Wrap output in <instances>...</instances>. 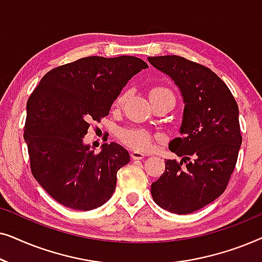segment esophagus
<instances>
[{
	"instance_id": "esophagus-1",
	"label": "esophagus",
	"mask_w": 262,
	"mask_h": 262,
	"mask_svg": "<svg viewBox=\"0 0 262 262\" xmlns=\"http://www.w3.org/2000/svg\"><path fill=\"white\" fill-rule=\"evenodd\" d=\"M132 160H143L145 157V154L139 151H131Z\"/></svg>"
}]
</instances>
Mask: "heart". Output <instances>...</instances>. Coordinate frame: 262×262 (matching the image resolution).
I'll return each mask as SVG.
<instances>
[{"instance_id": "b5f03b06", "label": "heart", "mask_w": 262, "mask_h": 262, "mask_svg": "<svg viewBox=\"0 0 262 262\" xmlns=\"http://www.w3.org/2000/svg\"><path fill=\"white\" fill-rule=\"evenodd\" d=\"M127 93L124 92L118 96L116 103L117 105H121L126 99ZM160 98H173L174 95L169 89L162 85H156L150 91V99L155 100ZM119 138L120 141L125 143V144L130 146L132 149L141 150V151H145L148 150L152 144V136L149 134L144 128L139 127H126L119 131Z\"/></svg>"}]
</instances>
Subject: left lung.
Segmentation results:
<instances>
[{
  "label": "left lung",
  "instance_id": "8db88e82",
  "mask_svg": "<svg viewBox=\"0 0 262 262\" xmlns=\"http://www.w3.org/2000/svg\"><path fill=\"white\" fill-rule=\"evenodd\" d=\"M177 84L185 103L180 137L169 150L166 170L151 185L157 205L187 214L216 200L227 188L242 144L238 106L227 84L209 68L179 56L148 57Z\"/></svg>",
  "mask_w": 262,
  "mask_h": 262
}]
</instances>
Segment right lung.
I'll use <instances>...</instances> for the list:
<instances>
[{"label":"right lung","mask_w":262,"mask_h":262,"mask_svg":"<svg viewBox=\"0 0 262 262\" xmlns=\"http://www.w3.org/2000/svg\"><path fill=\"white\" fill-rule=\"evenodd\" d=\"M146 68L134 56H92L55 68L39 82L27 101L24 138L32 174L56 202L89 211L112 196L130 155L114 142L94 154L83 138L89 121L108 116L127 82Z\"/></svg>","instance_id":"add662e5"}]
</instances>
